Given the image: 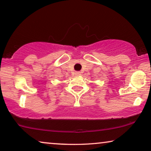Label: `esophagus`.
Masks as SVG:
<instances>
[{
	"label": "esophagus",
	"instance_id": "1",
	"mask_svg": "<svg viewBox=\"0 0 151 151\" xmlns=\"http://www.w3.org/2000/svg\"><path fill=\"white\" fill-rule=\"evenodd\" d=\"M76 76H80V72H79V71L76 72Z\"/></svg>",
	"mask_w": 151,
	"mask_h": 151
}]
</instances>
